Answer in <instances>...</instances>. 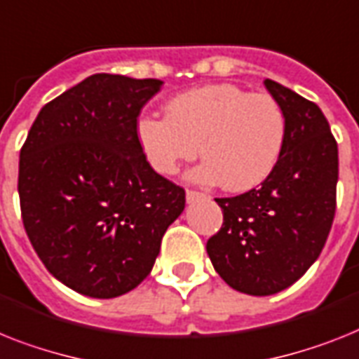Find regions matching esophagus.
Returning <instances> with one entry per match:
<instances>
[{"label":"esophagus","mask_w":359,"mask_h":359,"mask_svg":"<svg viewBox=\"0 0 359 359\" xmlns=\"http://www.w3.org/2000/svg\"><path fill=\"white\" fill-rule=\"evenodd\" d=\"M204 197H206V195L201 194V191H197V189H188V191H186V201H188V203H195V201H198V198H204Z\"/></svg>","instance_id":"obj_1"}]
</instances>
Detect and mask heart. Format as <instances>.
I'll return each instance as SVG.
<instances>
[{
  "label": "heart",
  "mask_w": 359,
  "mask_h": 359,
  "mask_svg": "<svg viewBox=\"0 0 359 359\" xmlns=\"http://www.w3.org/2000/svg\"><path fill=\"white\" fill-rule=\"evenodd\" d=\"M137 137L158 173H177L201 147L206 162L195 171V179L221 182L228 191H248L276 170L287 138V120L273 96L215 83L171 98L165 118L142 116Z\"/></svg>",
  "instance_id": "b5f03b06"
}]
</instances>
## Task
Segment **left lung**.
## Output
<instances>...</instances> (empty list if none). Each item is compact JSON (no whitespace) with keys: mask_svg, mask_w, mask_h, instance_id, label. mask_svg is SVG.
I'll return each mask as SVG.
<instances>
[{"mask_svg":"<svg viewBox=\"0 0 359 359\" xmlns=\"http://www.w3.org/2000/svg\"><path fill=\"white\" fill-rule=\"evenodd\" d=\"M287 120L281 158L259 188L215 198L221 230L206 243L215 272L250 296H272L319 257L336 213L338 144L314 102L264 80Z\"/></svg>","mask_w":359,"mask_h":359,"instance_id":"obj_1","label":"left lung"}]
</instances>
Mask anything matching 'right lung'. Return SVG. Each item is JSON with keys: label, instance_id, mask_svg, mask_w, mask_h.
<instances>
[{"label": "right lung", "instance_id": "right-lung-1", "mask_svg": "<svg viewBox=\"0 0 359 359\" xmlns=\"http://www.w3.org/2000/svg\"><path fill=\"white\" fill-rule=\"evenodd\" d=\"M155 78L93 74L45 104L20 151L21 219L45 268L89 297L149 276L186 191L153 170L137 118Z\"/></svg>", "mask_w": 359, "mask_h": 359}]
</instances>
